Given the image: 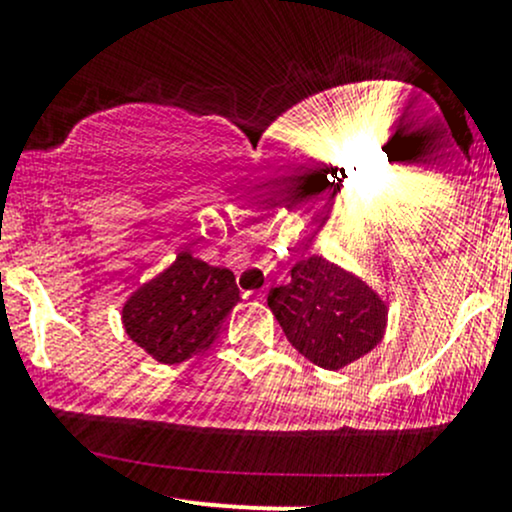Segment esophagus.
Wrapping results in <instances>:
<instances>
[{
	"label": "esophagus",
	"mask_w": 512,
	"mask_h": 512,
	"mask_svg": "<svg viewBox=\"0 0 512 512\" xmlns=\"http://www.w3.org/2000/svg\"><path fill=\"white\" fill-rule=\"evenodd\" d=\"M245 297H252V299H260V302H262V299H265V292H262V289H260V292H247V294H245Z\"/></svg>",
	"instance_id": "esophagus-1"
}]
</instances>
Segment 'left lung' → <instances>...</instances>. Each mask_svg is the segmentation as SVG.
<instances>
[{
    "instance_id": "obj_1",
    "label": "left lung",
    "mask_w": 512,
    "mask_h": 512,
    "mask_svg": "<svg viewBox=\"0 0 512 512\" xmlns=\"http://www.w3.org/2000/svg\"><path fill=\"white\" fill-rule=\"evenodd\" d=\"M272 314L299 354L324 369H342L369 354L386 329L379 294L324 257L292 267V282L267 294Z\"/></svg>"
}]
</instances>
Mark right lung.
<instances>
[{"instance_id": "obj_1", "label": "right lung", "mask_w": 512, "mask_h": 512, "mask_svg": "<svg viewBox=\"0 0 512 512\" xmlns=\"http://www.w3.org/2000/svg\"><path fill=\"white\" fill-rule=\"evenodd\" d=\"M240 302L235 275L188 252L123 304L126 334L163 364H180L208 349Z\"/></svg>"}]
</instances>
